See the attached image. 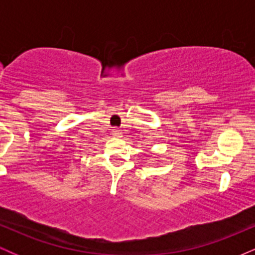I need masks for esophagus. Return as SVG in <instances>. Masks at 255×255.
Returning <instances> with one entry per match:
<instances>
[{"mask_svg": "<svg viewBox=\"0 0 255 255\" xmlns=\"http://www.w3.org/2000/svg\"><path fill=\"white\" fill-rule=\"evenodd\" d=\"M111 134H113L114 136H120L122 134V130L118 127H114L113 130H111Z\"/></svg>", "mask_w": 255, "mask_h": 255, "instance_id": "1", "label": "esophagus"}]
</instances>
